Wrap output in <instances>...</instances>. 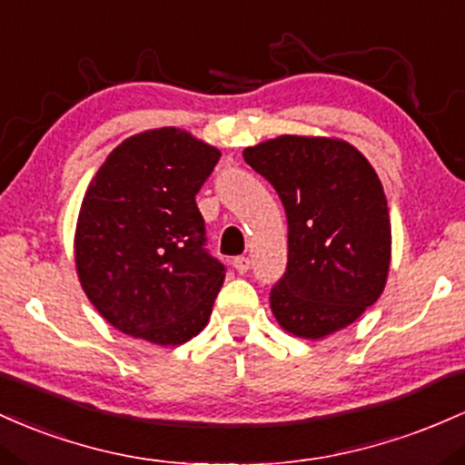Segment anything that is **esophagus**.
Segmentation results:
<instances>
[{
  "instance_id": "1",
  "label": "esophagus",
  "mask_w": 465,
  "mask_h": 465,
  "mask_svg": "<svg viewBox=\"0 0 465 465\" xmlns=\"http://www.w3.org/2000/svg\"><path fill=\"white\" fill-rule=\"evenodd\" d=\"M232 268L237 270L239 274L248 272V268H250V259H248V257H234V259H232Z\"/></svg>"
}]
</instances>
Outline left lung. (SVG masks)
Instances as JSON below:
<instances>
[{"label": "left lung", "instance_id": "8db88e82", "mask_svg": "<svg viewBox=\"0 0 465 465\" xmlns=\"http://www.w3.org/2000/svg\"><path fill=\"white\" fill-rule=\"evenodd\" d=\"M243 160L288 215V270L270 292L276 322L307 341L345 330L387 285L391 219L378 173L353 144L325 135H279Z\"/></svg>", "mask_w": 465, "mask_h": 465}]
</instances>
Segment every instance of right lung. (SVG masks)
<instances>
[{
	"label": "right lung",
	"instance_id": "add662e5",
	"mask_svg": "<svg viewBox=\"0 0 465 465\" xmlns=\"http://www.w3.org/2000/svg\"><path fill=\"white\" fill-rule=\"evenodd\" d=\"M222 151L177 127L123 140L78 211L81 288L112 327L175 347L206 327L226 270L206 252L197 191Z\"/></svg>",
	"mask_w": 465,
	"mask_h": 465
}]
</instances>
